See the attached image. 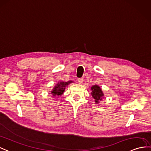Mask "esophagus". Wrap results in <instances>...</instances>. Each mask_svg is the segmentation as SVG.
<instances>
[{
    "mask_svg": "<svg viewBox=\"0 0 151 151\" xmlns=\"http://www.w3.org/2000/svg\"><path fill=\"white\" fill-rule=\"evenodd\" d=\"M83 81H84V79L83 78H79L78 79V81L79 84H82L83 83Z\"/></svg>",
    "mask_w": 151,
    "mask_h": 151,
    "instance_id": "34e87169",
    "label": "esophagus"
}]
</instances>
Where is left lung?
I'll list each match as a JSON object with an SVG mask.
<instances>
[{"mask_svg":"<svg viewBox=\"0 0 151 151\" xmlns=\"http://www.w3.org/2000/svg\"><path fill=\"white\" fill-rule=\"evenodd\" d=\"M91 95L92 97L95 99V103L99 104L100 101L104 98V93L100 86L95 84L91 87Z\"/></svg>","mask_w":151,"mask_h":151,"instance_id":"left-lung-1","label":"left lung"}]
</instances>
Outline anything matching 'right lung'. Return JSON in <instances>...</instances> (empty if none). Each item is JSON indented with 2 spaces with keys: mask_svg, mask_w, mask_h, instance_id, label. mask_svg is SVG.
<instances>
[{
  "mask_svg": "<svg viewBox=\"0 0 151 151\" xmlns=\"http://www.w3.org/2000/svg\"><path fill=\"white\" fill-rule=\"evenodd\" d=\"M72 83H73V81H67V82H64V81L58 82V83L56 84V86L52 88V90L50 91L51 94L52 95V97H56L60 96V95H61L64 93L66 87H67L69 84Z\"/></svg>",
  "mask_w": 151,
  "mask_h": 151,
  "instance_id": "1",
  "label": "right lung"
}]
</instances>
